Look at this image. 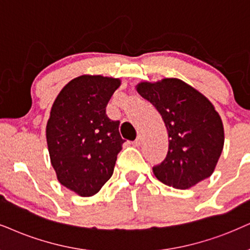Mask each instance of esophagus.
<instances>
[{"mask_svg":"<svg viewBox=\"0 0 250 250\" xmlns=\"http://www.w3.org/2000/svg\"><path fill=\"white\" fill-rule=\"evenodd\" d=\"M142 142H143V137H142L141 135H138L137 138H136V141L132 142V145H134V146H140Z\"/></svg>","mask_w":250,"mask_h":250,"instance_id":"esophagus-1","label":"esophagus"}]
</instances>
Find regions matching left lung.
<instances>
[{
	"label": "left lung",
	"instance_id": "left-lung-1",
	"mask_svg": "<svg viewBox=\"0 0 250 250\" xmlns=\"http://www.w3.org/2000/svg\"><path fill=\"white\" fill-rule=\"evenodd\" d=\"M136 91L162 115L168 152L153 174L164 185L189 189L214 172L224 147V125L204 94L179 78L141 82Z\"/></svg>",
	"mask_w": 250,
	"mask_h": 250
}]
</instances>
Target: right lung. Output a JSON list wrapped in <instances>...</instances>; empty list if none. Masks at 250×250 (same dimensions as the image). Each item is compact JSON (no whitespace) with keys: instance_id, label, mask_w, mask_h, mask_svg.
Here are the masks:
<instances>
[{"instance_id":"add662e5","label":"right lung","mask_w":250,"mask_h":250,"mask_svg":"<svg viewBox=\"0 0 250 250\" xmlns=\"http://www.w3.org/2000/svg\"><path fill=\"white\" fill-rule=\"evenodd\" d=\"M121 80L83 75L71 80L54 100L46 125L50 163L62 186L82 197L96 195L114 172L122 150L119 121L106 106Z\"/></svg>"}]
</instances>
